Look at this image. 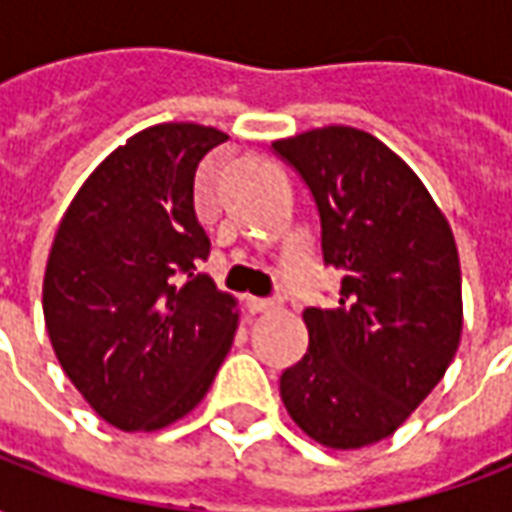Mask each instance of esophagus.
Returning <instances> with one entry per match:
<instances>
[{"instance_id":"esophagus-1","label":"esophagus","mask_w":512,"mask_h":512,"mask_svg":"<svg viewBox=\"0 0 512 512\" xmlns=\"http://www.w3.org/2000/svg\"><path fill=\"white\" fill-rule=\"evenodd\" d=\"M246 310L252 312V315H257V312H268V310H274V301L249 296V299H246Z\"/></svg>"}]
</instances>
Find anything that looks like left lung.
<instances>
[{"label":"left lung","mask_w":512,"mask_h":512,"mask_svg":"<svg viewBox=\"0 0 512 512\" xmlns=\"http://www.w3.org/2000/svg\"><path fill=\"white\" fill-rule=\"evenodd\" d=\"M321 219L337 307H307V354L279 395L307 436L356 450L392 436L447 373L461 343V266L422 180L376 136L326 126L274 142Z\"/></svg>","instance_id":"obj_1"}]
</instances>
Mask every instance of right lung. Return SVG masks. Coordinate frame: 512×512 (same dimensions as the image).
Returning a JSON list of instances; mask_svg holds the SVG:
<instances>
[{
	"mask_svg": "<svg viewBox=\"0 0 512 512\" xmlns=\"http://www.w3.org/2000/svg\"><path fill=\"white\" fill-rule=\"evenodd\" d=\"M227 134L161 123L131 136L62 216L43 315L62 370L98 417L158 430L200 403L233 345L235 299L197 271V167Z\"/></svg>",
	"mask_w": 512,
	"mask_h": 512,
	"instance_id": "1",
	"label": "right lung"
}]
</instances>
